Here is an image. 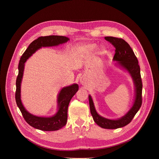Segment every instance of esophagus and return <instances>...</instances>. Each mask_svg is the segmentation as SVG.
Wrapping results in <instances>:
<instances>
[{
	"label": "esophagus",
	"instance_id": "esophagus-1",
	"mask_svg": "<svg viewBox=\"0 0 159 159\" xmlns=\"http://www.w3.org/2000/svg\"><path fill=\"white\" fill-rule=\"evenodd\" d=\"M80 81V83H81V84H82V85L85 84V82H86V81H85V80L84 79H81Z\"/></svg>",
	"mask_w": 159,
	"mask_h": 159
}]
</instances>
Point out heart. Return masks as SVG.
Returning a JSON list of instances; mask_svg holds the SVG:
<instances>
[{"label":"heart","instance_id":"obj_1","mask_svg":"<svg viewBox=\"0 0 159 159\" xmlns=\"http://www.w3.org/2000/svg\"><path fill=\"white\" fill-rule=\"evenodd\" d=\"M96 48H97V44H95V43H91V44H89V45H87V46H86L85 48H84V49H82V51L83 52V51H84L85 49L93 51V50H94L95 49H96ZM104 49L102 48H101V51H102V52H104Z\"/></svg>","mask_w":159,"mask_h":159}]
</instances>
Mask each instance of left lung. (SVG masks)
I'll return each mask as SVG.
<instances>
[{
  "label": "left lung",
  "mask_w": 159,
  "mask_h": 159,
  "mask_svg": "<svg viewBox=\"0 0 159 159\" xmlns=\"http://www.w3.org/2000/svg\"><path fill=\"white\" fill-rule=\"evenodd\" d=\"M105 39L110 42L116 48L113 57V61H116L115 65L128 72L133 80L134 86V99L132 107L126 115L117 120H110L99 115L90 95L89 96V107L93 120L98 125L105 129H116L129 124L140 109L142 103V82L137 58L129 44L121 38L112 36H106Z\"/></svg>",
  "instance_id": "left-lung-1"
}]
</instances>
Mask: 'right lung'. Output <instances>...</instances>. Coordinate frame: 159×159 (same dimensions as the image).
Instances as JSON below:
<instances>
[{
  "mask_svg": "<svg viewBox=\"0 0 159 159\" xmlns=\"http://www.w3.org/2000/svg\"><path fill=\"white\" fill-rule=\"evenodd\" d=\"M70 39L63 36H41L33 41L28 47L20 58L16 79V101L22 116L26 121L34 128L42 131H56L66 125L67 122V111L69 102L72 97L79 90L77 84L63 87L57 97V111L54 115L50 117L38 116L29 112L24 107L20 99V86L23 77L25 65L26 60L37 50L42 47H55L69 41Z\"/></svg>",
  "mask_w": 159,
  "mask_h": 159,
  "instance_id": "obj_1",
  "label": "right lung"
}]
</instances>
